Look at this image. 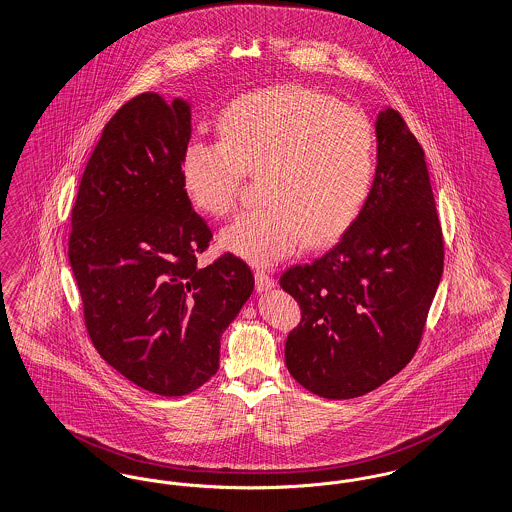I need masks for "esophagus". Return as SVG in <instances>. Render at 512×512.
<instances>
[{
    "label": "esophagus",
    "mask_w": 512,
    "mask_h": 512,
    "mask_svg": "<svg viewBox=\"0 0 512 512\" xmlns=\"http://www.w3.org/2000/svg\"><path fill=\"white\" fill-rule=\"evenodd\" d=\"M255 286L259 292H267L270 288H274V278L268 274L265 268H257L255 270Z\"/></svg>",
    "instance_id": "esophagus-1"
}]
</instances>
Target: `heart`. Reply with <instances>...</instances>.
<instances>
[{"label": "heart", "mask_w": 512, "mask_h": 512, "mask_svg": "<svg viewBox=\"0 0 512 512\" xmlns=\"http://www.w3.org/2000/svg\"><path fill=\"white\" fill-rule=\"evenodd\" d=\"M220 140L194 138L182 153V182L195 207L228 215L245 176H259L263 209L220 232V244L257 265L341 234L363 211L376 171L372 124L355 107L307 86H278L234 99Z\"/></svg>", "instance_id": "heart-1"}]
</instances>
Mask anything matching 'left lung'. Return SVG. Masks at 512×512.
<instances>
[{"instance_id": "left-lung-1", "label": "left lung", "mask_w": 512, "mask_h": 512, "mask_svg": "<svg viewBox=\"0 0 512 512\" xmlns=\"http://www.w3.org/2000/svg\"><path fill=\"white\" fill-rule=\"evenodd\" d=\"M376 138V176L359 217L324 255L280 276L301 309L286 366L326 399L365 395L409 365L443 272L424 151L395 109L380 111Z\"/></svg>"}]
</instances>
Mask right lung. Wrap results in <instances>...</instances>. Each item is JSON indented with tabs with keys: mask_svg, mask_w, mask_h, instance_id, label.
I'll list each match as a JSON object with an SVG mask.
<instances>
[{
	"mask_svg": "<svg viewBox=\"0 0 512 512\" xmlns=\"http://www.w3.org/2000/svg\"><path fill=\"white\" fill-rule=\"evenodd\" d=\"M190 105L147 92L105 124L74 201L69 261L99 355L144 390L178 397L219 370L220 336L253 292L232 253L201 267L213 230L182 182Z\"/></svg>",
	"mask_w": 512,
	"mask_h": 512,
	"instance_id": "1",
	"label": "right lung"
}]
</instances>
